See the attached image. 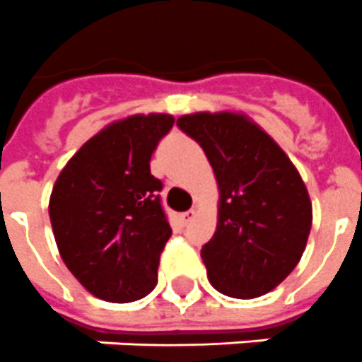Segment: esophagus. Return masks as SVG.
<instances>
[{"label":"esophagus","instance_id":"1","mask_svg":"<svg viewBox=\"0 0 362 362\" xmlns=\"http://www.w3.org/2000/svg\"><path fill=\"white\" fill-rule=\"evenodd\" d=\"M196 216V211L190 209V211H185V213H181V221H183V224H189L192 218Z\"/></svg>","mask_w":362,"mask_h":362}]
</instances>
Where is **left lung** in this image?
<instances>
[{"instance_id":"left-lung-1","label":"left lung","mask_w":362,"mask_h":362,"mask_svg":"<svg viewBox=\"0 0 362 362\" xmlns=\"http://www.w3.org/2000/svg\"><path fill=\"white\" fill-rule=\"evenodd\" d=\"M177 127L202 146L221 190L215 235L202 247L209 282L235 299L274 290L299 263L312 228L297 168L247 115L198 112Z\"/></svg>"}]
</instances>
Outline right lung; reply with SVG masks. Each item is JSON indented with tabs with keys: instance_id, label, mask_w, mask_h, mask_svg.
<instances>
[{
	"instance_id": "right-lung-1",
	"label": "right lung",
	"mask_w": 362,
	"mask_h": 362,
	"mask_svg": "<svg viewBox=\"0 0 362 362\" xmlns=\"http://www.w3.org/2000/svg\"><path fill=\"white\" fill-rule=\"evenodd\" d=\"M173 121L168 114L115 121L78 149L54 185L48 211L59 254L99 299L131 303L157 286L172 228L149 163Z\"/></svg>"
}]
</instances>
